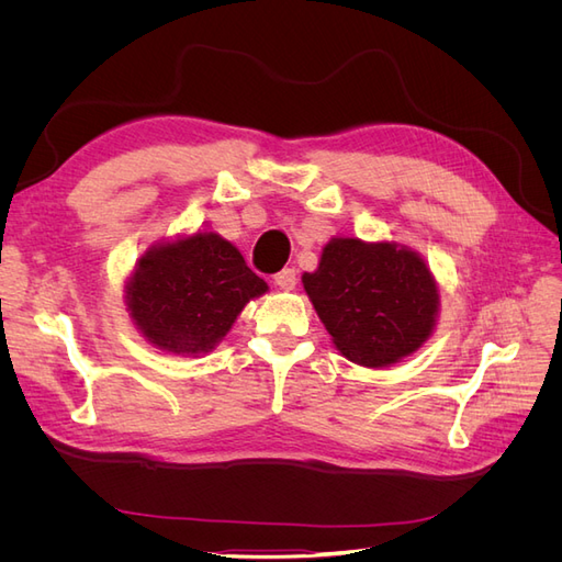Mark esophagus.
Here are the masks:
<instances>
[{
  "label": "esophagus",
  "instance_id": "1",
  "mask_svg": "<svg viewBox=\"0 0 562 562\" xmlns=\"http://www.w3.org/2000/svg\"><path fill=\"white\" fill-rule=\"evenodd\" d=\"M274 283H277L279 291H293L295 283H297V274H295V269H281L279 274L274 277Z\"/></svg>",
  "mask_w": 562,
  "mask_h": 562
}]
</instances>
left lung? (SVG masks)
I'll return each instance as SVG.
<instances>
[{
	"label": "left lung",
	"instance_id": "8db88e82",
	"mask_svg": "<svg viewBox=\"0 0 562 562\" xmlns=\"http://www.w3.org/2000/svg\"><path fill=\"white\" fill-rule=\"evenodd\" d=\"M302 285L335 349L363 368L403 361L436 330V277L403 244L333 236L318 267L302 274Z\"/></svg>",
	"mask_w": 562,
	"mask_h": 562
}]
</instances>
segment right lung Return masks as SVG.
Returning a JSON list of instances; mask_svg holds the SVG:
<instances>
[{"mask_svg": "<svg viewBox=\"0 0 562 562\" xmlns=\"http://www.w3.org/2000/svg\"><path fill=\"white\" fill-rule=\"evenodd\" d=\"M267 291L239 248L196 229L151 244L126 279L124 302L151 347L187 359L213 351L246 304Z\"/></svg>", "mask_w": 562, "mask_h": 562, "instance_id": "1", "label": "right lung"}]
</instances>
